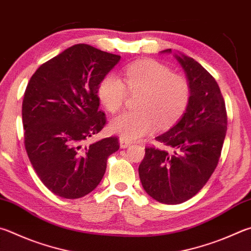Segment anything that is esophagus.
Listing matches in <instances>:
<instances>
[{"label":"esophagus","instance_id":"34e87169","mask_svg":"<svg viewBox=\"0 0 251 251\" xmlns=\"http://www.w3.org/2000/svg\"><path fill=\"white\" fill-rule=\"evenodd\" d=\"M131 145V143L129 140H127V139H125V138H123V137H121L120 138V146H121V148H127L128 147V146H130Z\"/></svg>","mask_w":251,"mask_h":251}]
</instances>
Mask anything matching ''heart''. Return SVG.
I'll return each instance as SVG.
<instances>
[{
	"label": "heart",
	"instance_id": "b5f03b06",
	"mask_svg": "<svg viewBox=\"0 0 251 251\" xmlns=\"http://www.w3.org/2000/svg\"><path fill=\"white\" fill-rule=\"evenodd\" d=\"M124 81L110 74L99 85V98L106 110L117 112L124 105L127 90L140 93L136 107L114 117L110 128L127 140L138 139L152 133L159 124L168 127L184 113L190 100L188 81L173 75L169 68L154 60L131 63L123 70Z\"/></svg>",
	"mask_w": 251,
	"mask_h": 251
}]
</instances>
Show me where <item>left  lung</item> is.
<instances>
[{
  "mask_svg": "<svg viewBox=\"0 0 251 251\" xmlns=\"http://www.w3.org/2000/svg\"><path fill=\"white\" fill-rule=\"evenodd\" d=\"M173 53L190 86L185 112L175 126L156 137L167 149L146 148L138 172L150 198L180 204L194 197L211 177L220 160L227 130L225 102L215 79L193 58Z\"/></svg>",
  "mask_w": 251,
  "mask_h": 251,
  "instance_id": "obj_1",
  "label": "left lung"
}]
</instances>
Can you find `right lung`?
I'll list each match as a JSON object with an SVG mask.
<instances>
[{"mask_svg":"<svg viewBox=\"0 0 251 251\" xmlns=\"http://www.w3.org/2000/svg\"><path fill=\"white\" fill-rule=\"evenodd\" d=\"M121 56L86 44L63 50L31 76L22 106L25 148L39 179L63 199H79L100 184L117 137L89 139L105 125L99 85Z\"/></svg>","mask_w":251,"mask_h":251,"instance_id":"1","label":"right lung"}]
</instances>
